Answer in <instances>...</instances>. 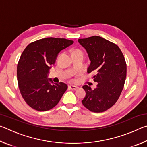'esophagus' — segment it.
<instances>
[{"instance_id": "34e87169", "label": "esophagus", "mask_w": 147, "mask_h": 147, "mask_svg": "<svg viewBox=\"0 0 147 147\" xmlns=\"http://www.w3.org/2000/svg\"><path fill=\"white\" fill-rule=\"evenodd\" d=\"M69 88H70L71 89H72V90H76V89H78V88L77 86H73V85H70L69 86Z\"/></svg>"}]
</instances>
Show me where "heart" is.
<instances>
[{
  "label": "heart",
  "instance_id": "heart-1",
  "mask_svg": "<svg viewBox=\"0 0 147 147\" xmlns=\"http://www.w3.org/2000/svg\"><path fill=\"white\" fill-rule=\"evenodd\" d=\"M76 52H82V51H80V50H79V49H76L73 51V53H76Z\"/></svg>",
  "mask_w": 147,
  "mask_h": 147
}]
</instances>
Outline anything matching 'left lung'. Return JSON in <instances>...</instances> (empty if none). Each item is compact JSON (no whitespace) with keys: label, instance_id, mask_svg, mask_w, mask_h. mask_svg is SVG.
<instances>
[{"label":"left lung","instance_id":"obj_1","mask_svg":"<svg viewBox=\"0 0 147 147\" xmlns=\"http://www.w3.org/2000/svg\"><path fill=\"white\" fill-rule=\"evenodd\" d=\"M78 43L88 54L90 65L88 73H95L93 78L96 88L84 85L86 96L83 105L93 112L100 113L113 106L123 91L126 76V63L119 47L100 36L79 39Z\"/></svg>","mask_w":147,"mask_h":147}]
</instances>
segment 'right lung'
<instances>
[{"label":"right lung","instance_id":"right-lung-1","mask_svg":"<svg viewBox=\"0 0 147 147\" xmlns=\"http://www.w3.org/2000/svg\"><path fill=\"white\" fill-rule=\"evenodd\" d=\"M73 43L63 38H47L30 43L24 50L17 65V81L22 96L32 108L47 111L60 100L67 86L48 78L49 70L59 52Z\"/></svg>","mask_w":147,"mask_h":147}]
</instances>
